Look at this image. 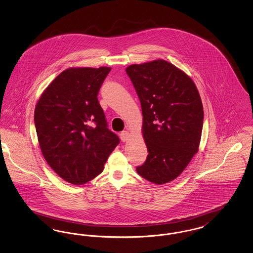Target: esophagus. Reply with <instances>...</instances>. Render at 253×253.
<instances>
[{
  "mask_svg": "<svg viewBox=\"0 0 253 253\" xmlns=\"http://www.w3.org/2000/svg\"><path fill=\"white\" fill-rule=\"evenodd\" d=\"M129 136H130V133H129L128 131H123V132H121V138L123 142L127 141L128 138H129Z\"/></svg>",
  "mask_w": 253,
  "mask_h": 253,
  "instance_id": "esophagus-1",
  "label": "esophagus"
}]
</instances>
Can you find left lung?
I'll return each mask as SVG.
<instances>
[{"label": "left lung", "mask_w": 253, "mask_h": 253, "mask_svg": "<svg viewBox=\"0 0 253 253\" xmlns=\"http://www.w3.org/2000/svg\"><path fill=\"white\" fill-rule=\"evenodd\" d=\"M139 97L143 138L148 150L136 171L161 185L179 176L198 152L204 111L193 80L164 60L126 68Z\"/></svg>", "instance_id": "obj_1"}]
</instances>
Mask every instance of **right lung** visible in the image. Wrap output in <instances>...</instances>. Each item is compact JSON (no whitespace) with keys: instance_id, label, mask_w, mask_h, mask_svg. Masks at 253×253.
<instances>
[{"instance_id":"right-lung-1","label":"right lung","mask_w":253,"mask_h":253,"mask_svg":"<svg viewBox=\"0 0 253 253\" xmlns=\"http://www.w3.org/2000/svg\"><path fill=\"white\" fill-rule=\"evenodd\" d=\"M110 67H72L47 86L34 112L39 144L52 169L74 185L94 179L120 138L110 131L97 94Z\"/></svg>"}]
</instances>
